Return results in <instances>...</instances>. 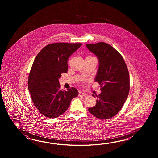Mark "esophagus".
<instances>
[{"instance_id":"34e87169","label":"esophagus","mask_w":158,"mask_h":158,"mask_svg":"<svg viewBox=\"0 0 158 158\" xmlns=\"http://www.w3.org/2000/svg\"><path fill=\"white\" fill-rule=\"evenodd\" d=\"M86 95V94L84 92H82V91H80L78 93V96H85Z\"/></svg>"}]
</instances>
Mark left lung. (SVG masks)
Wrapping results in <instances>:
<instances>
[{"mask_svg": "<svg viewBox=\"0 0 158 158\" xmlns=\"http://www.w3.org/2000/svg\"><path fill=\"white\" fill-rule=\"evenodd\" d=\"M86 46L97 56L99 67L95 81L101 85L102 91L96 105L88 110L99 119H108L118 114L128 98L130 88L128 68L120 54L111 45L99 42Z\"/></svg>", "mask_w": 158, "mask_h": 158, "instance_id": "obj_1", "label": "left lung"}]
</instances>
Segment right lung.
Segmentation results:
<instances>
[{
    "mask_svg": "<svg viewBox=\"0 0 158 158\" xmlns=\"http://www.w3.org/2000/svg\"><path fill=\"white\" fill-rule=\"evenodd\" d=\"M81 44H48L38 54L28 78L31 99L41 114L56 118L67 110L78 91L74 87L61 90L59 79L68 71V59Z\"/></svg>",
    "mask_w": 158,
    "mask_h": 158,
    "instance_id": "add662e5",
    "label": "right lung"
}]
</instances>
